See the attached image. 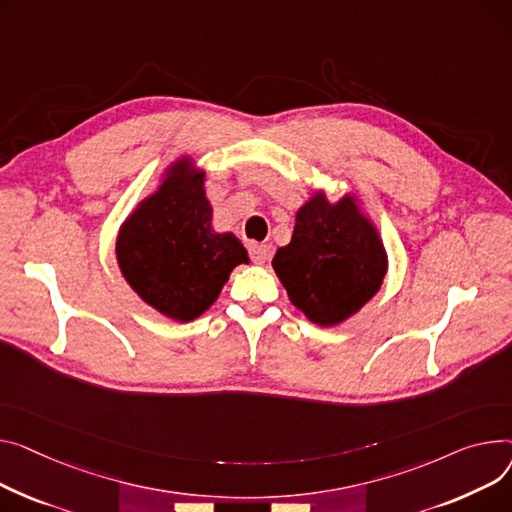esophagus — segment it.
<instances>
[{"label": "esophagus", "mask_w": 512, "mask_h": 512, "mask_svg": "<svg viewBox=\"0 0 512 512\" xmlns=\"http://www.w3.org/2000/svg\"><path fill=\"white\" fill-rule=\"evenodd\" d=\"M249 253H251V259H253L255 263H265V261H269V257H271V247L265 245V243H253V245L249 247Z\"/></svg>", "instance_id": "esophagus-1"}]
</instances>
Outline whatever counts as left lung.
<instances>
[{
	"label": "left lung",
	"mask_w": 512,
	"mask_h": 512,
	"mask_svg": "<svg viewBox=\"0 0 512 512\" xmlns=\"http://www.w3.org/2000/svg\"><path fill=\"white\" fill-rule=\"evenodd\" d=\"M271 265L296 309L321 327H333L379 292L387 253L354 195L329 203L317 191L296 212L292 241L276 251Z\"/></svg>",
	"instance_id": "8db88e82"
}]
</instances>
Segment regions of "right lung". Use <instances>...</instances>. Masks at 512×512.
<instances>
[{
	"instance_id": "1",
	"label": "right lung",
	"mask_w": 512,
	"mask_h": 512,
	"mask_svg": "<svg viewBox=\"0 0 512 512\" xmlns=\"http://www.w3.org/2000/svg\"><path fill=\"white\" fill-rule=\"evenodd\" d=\"M203 181L206 173L189 158L177 160L117 236V263L127 284L152 309L181 323L206 313L230 271L249 263L232 232H214Z\"/></svg>"
}]
</instances>
